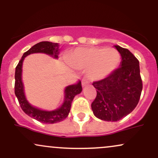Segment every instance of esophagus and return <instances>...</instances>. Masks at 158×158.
Returning a JSON list of instances; mask_svg holds the SVG:
<instances>
[{
    "label": "esophagus",
    "instance_id": "obj_1",
    "mask_svg": "<svg viewBox=\"0 0 158 158\" xmlns=\"http://www.w3.org/2000/svg\"><path fill=\"white\" fill-rule=\"evenodd\" d=\"M81 85H82L83 87L87 86V85H88V80H87L86 79H83L82 80H81Z\"/></svg>",
    "mask_w": 158,
    "mask_h": 158
}]
</instances>
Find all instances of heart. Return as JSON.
I'll list each match as a JSON object with an SVG mask.
<instances>
[{
	"label": "heart",
	"mask_w": 158,
	"mask_h": 158,
	"mask_svg": "<svg viewBox=\"0 0 158 158\" xmlns=\"http://www.w3.org/2000/svg\"><path fill=\"white\" fill-rule=\"evenodd\" d=\"M68 61L76 69L88 68V79L97 81L106 79L117 68L120 55L111 48H77L68 56Z\"/></svg>",
	"instance_id": "1"
}]
</instances>
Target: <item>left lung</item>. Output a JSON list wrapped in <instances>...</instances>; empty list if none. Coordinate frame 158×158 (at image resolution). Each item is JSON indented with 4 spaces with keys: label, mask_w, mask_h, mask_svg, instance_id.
<instances>
[{
    "label": "left lung",
    "mask_w": 158,
    "mask_h": 158,
    "mask_svg": "<svg viewBox=\"0 0 158 158\" xmlns=\"http://www.w3.org/2000/svg\"><path fill=\"white\" fill-rule=\"evenodd\" d=\"M120 54L119 68L93 83L97 95L91 108L96 117L116 122L129 114L138 104L143 89L139 61L128 49L114 45Z\"/></svg>",
    "instance_id": "8db88e82"
}]
</instances>
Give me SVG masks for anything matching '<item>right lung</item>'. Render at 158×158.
<instances>
[{
    "mask_svg": "<svg viewBox=\"0 0 158 158\" xmlns=\"http://www.w3.org/2000/svg\"><path fill=\"white\" fill-rule=\"evenodd\" d=\"M59 44L50 41H41L32 46L31 48L23 54L21 59L15 68V94L25 114L39 122L45 124H53L64 120L68 116L73 98L82 90L81 81L78 80L75 84L65 87L64 90V100L60 107L52 110L41 109L32 106L29 102L25 95L24 85L22 80V67L25 57L33 53H44L57 59L60 52Z\"/></svg>",
    "mask_w": 158,
    "mask_h": 158,
    "instance_id": "right-lung-1",
    "label": "right lung"
}]
</instances>
